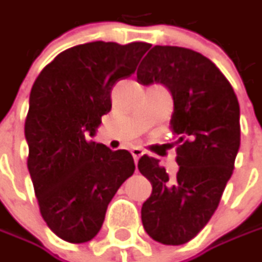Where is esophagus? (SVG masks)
<instances>
[{"label":"esophagus","instance_id":"obj_1","mask_svg":"<svg viewBox=\"0 0 262 262\" xmlns=\"http://www.w3.org/2000/svg\"><path fill=\"white\" fill-rule=\"evenodd\" d=\"M131 155L134 157V160H136V163H138V159L144 155V151L141 150V148H138V147H134L133 150H131Z\"/></svg>","mask_w":262,"mask_h":262}]
</instances>
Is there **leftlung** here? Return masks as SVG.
Masks as SVG:
<instances>
[{"instance_id": "left-lung-1", "label": "left lung", "mask_w": 262, "mask_h": 262, "mask_svg": "<svg viewBox=\"0 0 262 262\" xmlns=\"http://www.w3.org/2000/svg\"><path fill=\"white\" fill-rule=\"evenodd\" d=\"M141 84L162 83L173 96L170 129L179 170L169 178L155 157L138 169L151 182L141 207L146 232L165 245L195 237L219 207L241 144L239 102L232 84L208 58L179 46H155L137 70Z\"/></svg>"}]
</instances>
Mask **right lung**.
Listing matches in <instances>:
<instances>
[{
	"label": "right lung",
	"instance_id": "add662e5",
	"mask_svg": "<svg viewBox=\"0 0 262 262\" xmlns=\"http://www.w3.org/2000/svg\"><path fill=\"white\" fill-rule=\"evenodd\" d=\"M150 43L89 42L61 52L30 92L27 167L40 214L56 236L83 244L97 235L106 208L134 173L126 150L87 140L112 107L111 90L136 71Z\"/></svg>",
	"mask_w": 262,
	"mask_h": 262
}]
</instances>
